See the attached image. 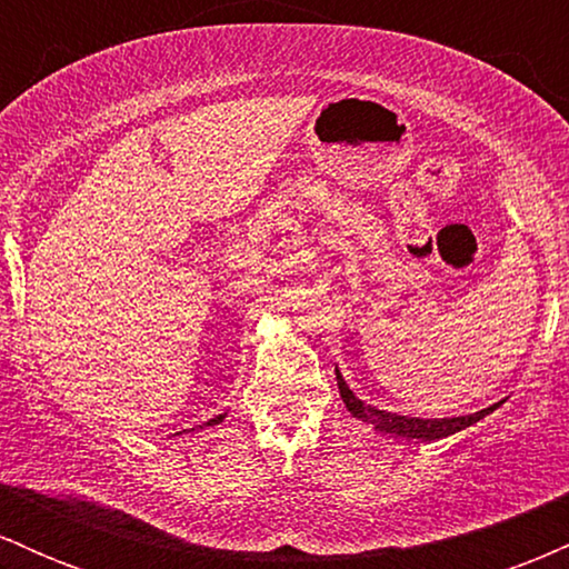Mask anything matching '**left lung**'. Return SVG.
<instances>
[{
	"instance_id": "1",
	"label": "left lung",
	"mask_w": 569,
	"mask_h": 569,
	"mask_svg": "<svg viewBox=\"0 0 569 569\" xmlns=\"http://www.w3.org/2000/svg\"><path fill=\"white\" fill-rule=\"evenodd\" d=\"M337 375V385H339V396H342L345 407L352 417H358V420L369 422L371 428L380 430V433H388V436H401V439H417V441H436V439H447V436L452 433H460V430L471 428L473 422L485 420L489 411H495L500 407V403H492V407L481 409V411H473V415H462V417H441V420H436V417H430V420H422V417H407V415H393V411L388 409H377V407H369L367 401H361L352 390L348 388V382L342 380V375H339V369H335Z\"/></svg>"
}]
</instances>
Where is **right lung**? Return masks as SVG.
I'll list each match as a JSON object with an SVG mask.
<instances>
[{"instance_id":"right-lung-1","label":"right lung","mask_w":569,"mask_h":569,"mask_svg":"<svg viewBox=\"0 0 569 569\" xmlns=\"http://www.w3.org/2000/svg\"><path fill=\"white\" fill-rule=\"evenodd\" d=\"M224 417H227V411H224V415H217V417H213V420H208L206 426H200V428H208V426H219V422L224 420Z\"/></svg>"}]
</instances>
